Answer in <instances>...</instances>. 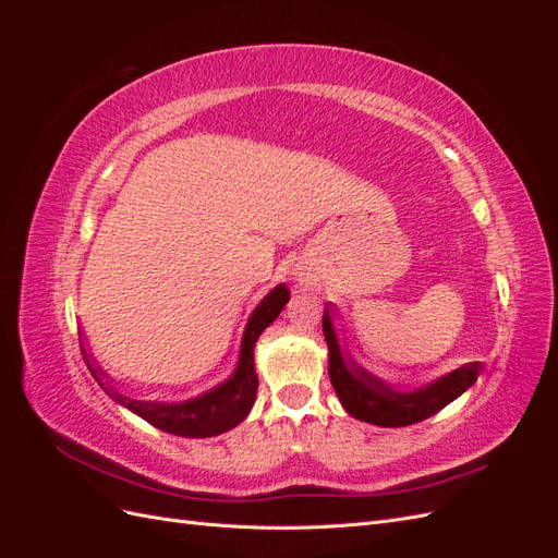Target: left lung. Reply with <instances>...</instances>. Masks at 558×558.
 Listing matches in <instances>:
<instances>
[{
    "label": "left lung",
    "instance_id": "1",
    "mask_svg": "<svg viewBox=\"0 0 558 558\" xmlns=\"http://www.w3.org/2000/svg\"><path fill=\"white\" fill-rule=\"evenodd\" d=\"M332 305L324 312V335L328 344V375L342 408L353 416L367 421V424L384 428H400L418 424L433 414L447 408L468 388L477 381L482 363H465L451 373L433 379L430 384L414 388V391H398L391 384L381 381L373 373H367L351 356L344 359L340 337L332 326Z\"/></svg>",
    "mask_w": 558,
    "mask_h": 558
}]
</instances>
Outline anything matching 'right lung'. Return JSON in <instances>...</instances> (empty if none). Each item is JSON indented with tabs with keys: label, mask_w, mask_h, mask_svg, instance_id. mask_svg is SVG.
<instances>
[{
	"label": "right lung",
	"mask_w": 558,
	"mask_h": 558,
	"mask_svg": "<svg viewBox=\"0 0 558 558\" xmlns=\"http://www.w3.org/2000/svg\"><path fill=\"white\" fill-rule=\"evenodd\" d=\"M289 300H291L289 289H286L283 283L275 286V289L260 300V305L251 312L246 320L238 367L232 369V375L226 381L209 388V391L181 402L128 398L118 391L105 369L90 365V356L86 351L83 353H86L88 367L95 375L97 384L102 386L107 396L121 404V408L142 416L150 426H156L170 435L214 437L242 424V421L248 416L253 400H256V393H258V375H256V367H253L256 365L253 363V349H256V342L263 335V330L281 314V310L286 307V302Z\"/></svg>",
	"instance_id": "1"
}]
</instances>
